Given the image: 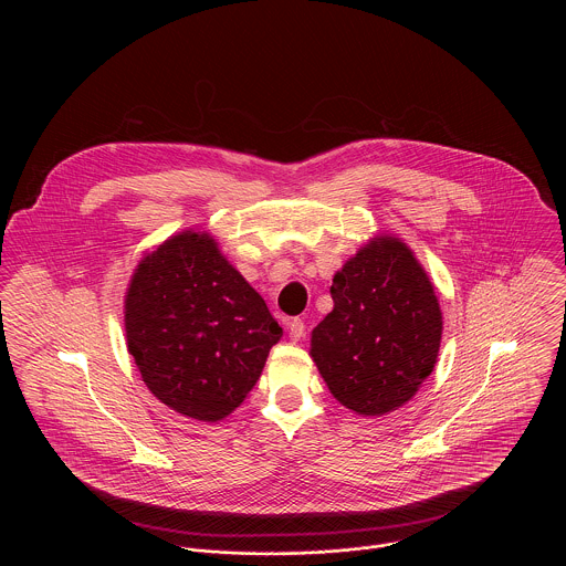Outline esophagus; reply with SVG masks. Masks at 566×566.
I'll return each mask as SVG.
<instances>
[{
	"label": "esophagus",
	"instance_id": "1",
	"mask_svg": "<svg viewBox=\"0 0 566 566\" xmlns=\"http://www.w3.org/2000/svg\"><path fill=\"white\" fill-rule=\"evenodd\" d=\"M287 328H290V339H294V342H298V339H303L305 337V323L301 321V318H294V321H290L287 323Z\"/></svg>",
	"mask_w": 566,
	"mask_h": 566
}]
</instances>
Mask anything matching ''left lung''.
<instances>
[{"instance_id":"obj_1","label":"left lung","mask_w":566,"mask_h":566,"mask_svg":"<svg viewBox=\"0 0 566 566\" xmlns=\"http://www.w3.org/2000/svg\"><path fill=\"white\" fill-rule=\"evenodd\" d=\"M331 298L310 350L331 395L361 416L403 407L431 375L442 339L424 268L399 238L379 235L335 272Z\"/></svg>"}]
</instances>
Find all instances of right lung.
<instances>
[{"label": "right lung", "mask_w": 566, "mask_h": 566, "mask_svg": "<svg viewBox=\"0 0 566 566\" xmlns=\"http://www.w3.org/2000/svg\"><path fill=\"white\" fill-rule=\"evenodd\" d=\"M124 326L150 392L202 422L243 403L283 335L265 301L205 231L171 235L139 261Z\"/></svg>", "instance_id": "obj_1"}]
</instances>
